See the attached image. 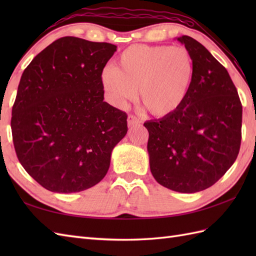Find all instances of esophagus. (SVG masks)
I'll list each match as a JSON object with an SVG mask.
<instances>
[{
  "label": "esophagus",
  "mask_w": 256,
  "mask_h": 256,
  "mask_svg": "<svg viewBox=\"0 0 256 256\" xmlns=\"http://www.w3.org/2000/svg\"><path fill=\"white\" fill-rule=\"evenodd\" d=\"M140 124V118H136L135 116H133V114H130L128 118V125L130 128L132 126H135V125Z\"/></svg>",
  "instance_id": "obj_1"
}]
</instances>
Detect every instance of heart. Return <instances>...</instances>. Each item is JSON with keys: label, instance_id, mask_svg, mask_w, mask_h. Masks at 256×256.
Returning a JSON list of instances; mask_svg holds the SVG:
<instances>
[{"label": "heart", "instance_id": "heart-1", "mask_svg": "<svg viewBox=\"0 0 256 256\" xmlns=\"http://www.w3.org/2000/svg\"><path fill=\"white\" fill-rule=\"evenodd\" d=\"M192 57L184 47L133 45L118 58L116 68L106 67L101 84L118 106L140 99L152 116H168L186 101L194 80Z\"/></svg>", "mask_w": 256, "mask_h": 256}]
</instances>
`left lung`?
<instances>
[{
	"label": "left lung",
	"mask_w": 256,
	"mask_h": 256,
	"mask_svg": "<svg viewBox=\"0 0 256 256\" xmlns=\"http://www.w3.org/2000/svg\"><path fill=\"white\" fill-rule=\"evenodd\" d=\"M177 40L192 57V88L176 112L144 126L156 182L174 192L192 194L211 187L236 162L242 104L226 69L204 46L186 35Z\"/></svg>",
	"instance_id": "1"
}]
</instances>
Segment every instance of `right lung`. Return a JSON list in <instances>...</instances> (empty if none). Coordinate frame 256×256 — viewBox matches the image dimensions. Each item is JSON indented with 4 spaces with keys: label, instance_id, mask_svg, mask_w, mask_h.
Here are the masks:
<instances>
[{
    "label": "right lung",
    "instance_id": "add662e5",
    "mask_svg": "<svg viewBox=\"0 0 256 256\" xmlns=\"http://www.w3.org/2000/svg\"><path fill=\"white\" fill-rule=\"evenodd\" d=\"M116 46L62 37L26 67L12 108L24 170L52 192H79L106 175L128 132L126 113L103 101L101 72Z\"/></svg>",
    "mask_w": 256,
    "mask_h": 256
}]
</instances>
